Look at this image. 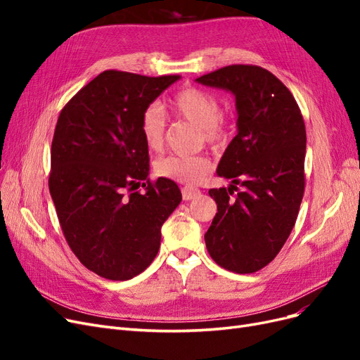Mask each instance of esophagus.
<instances>
[{"label": "esophagus", "mask_w": 360, "mask_h": 360, "mask_svg": "<svg viewBox=\"0 0 360 360\" xmlns=\"http://www.w3.org/2000/svg\"><path fill=\"white\" fill-rule=\"evenodd\" d=\"M198 195H200V189H197V188H192V186L181 188V197H183L184 201H189V200L197 198Z\"/></svg>", "instance_id": "obj_1"}]
</instances>
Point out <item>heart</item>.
<instances>
[{
    "instance_id": "heart-1",
    "label": "heart",
    "mask_w": 360,
    "mask_h": 360,
    "mask_svg": "<svg viewBox=\"0 0 360 360\" xmlns=\"http://www.w3.org/2000/svg\"><path fill=\"white\" fill-rule=\"evenodd\" d=\"M169 114L186 120L200 127L207 144L217 148L228 136L226 124L221 118V108L214 97L197 86H188L174 94L165 105ZM167 118L160 106L150 105L141 114L139 130L144 144L151 151H159L165 143ZM210 171V160L202 155H169L155 162L156 176L183 184L200 183Z\"/></svg>"
}]
</instances>
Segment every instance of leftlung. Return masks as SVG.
<instances>
[{
    "label": "left lung",
    "mask_w": 360,
    "mask_h": 360,
    "mask_svg": "<svg viewBox=\"0 0 360 360\" xmlns=\"http://www.w3.org/2000/svg\"><path fill=\"white\" fill-rule=\"evenodd\" d=\"M197 82L231 91L237 110V135L216 171L233 184L209 191L217 213L205 246L221 267L254 274L278 255L297 219L304 191L303 117L291 91L263 68L233 64ZM234 184L243 186L236 198Z\"/></svg>",
    "instance_id": "8db88e82"
}]
</instances>
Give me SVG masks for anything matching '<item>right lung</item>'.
<instances>
[{
  "label": "right lung",
  "instance_id": "1",
  "mask_svg": "<svg viewBox=\"0 0 360 360\" xmlns=\"http://www.w3.org/2000/svg\"><path fill=\"white\" fill-rule=\"evenodd\" d=\"M179 75L105 70L63 108L49 192L72 252L96 275L126 281L158 255L160 228L181 201L172 180L148 179L141 114ZM144 181V193L134 192Z\"/></svg>",
  "mask_w": 360,
  "mask_h": 360
}]
</instances>
